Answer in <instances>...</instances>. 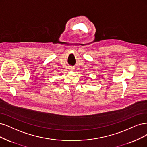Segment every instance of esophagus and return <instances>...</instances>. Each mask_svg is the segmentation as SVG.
I'll use <instances>...</instances> for the list:
<instances>
[{
    "mask_svg": "<svg viewBox=\"0 0 147 147\" xmlns=\"http://www.w3.org/2000/svg\"><path fill=\"white\" fill-rule=\"evenodd\" d=\"M69 69H70V70H74V67H72V66H70V67H69Z\"/></svg>",
    "mask_w": 147,
    "mask_h": 147,
    "instance_id": "34e87169",
    "label": "esophagus"
}]
</instances>
